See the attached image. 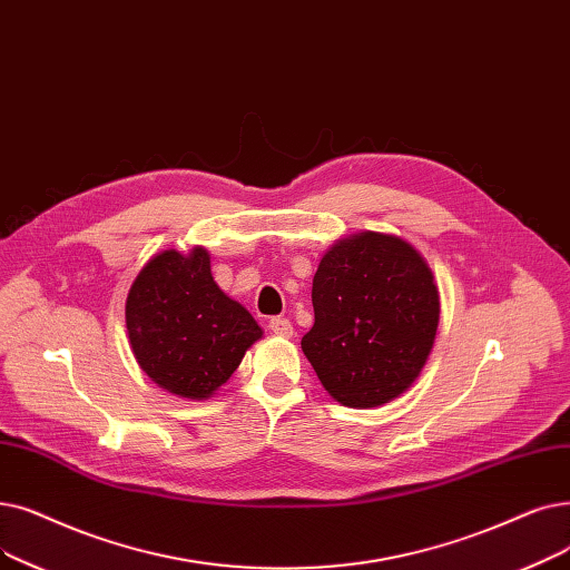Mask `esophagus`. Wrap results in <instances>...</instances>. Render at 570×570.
I'll return each instance as SVG.
<instances>
[{"label":"esophagus","instance_id":"esophagus-1","mask_svg":"<svg viewBox=\"0 0 570 570\" xmlns=\"http://www.w3.org/2000/svg\"><path fill=\"white\" fill-rule=\"evenodd\" d=\"M269 331L275 335H282V337H291L293 335V326L288 318H282V316H275L269 318Z\"/></svg>","mask_w":570,"mask_h":570}]
</instances>
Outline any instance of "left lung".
Here are the masks:
<instances>
[{"mask_svg": "<svg viewBox=\"0 0 570 570\" xmlns=\"http://www.w3.org/2000/svg\"><path fill=\"white\" fill-rule=\"evenodd\" d=\"M314 326L303 352L340 405L367 410L403 395L433 352L435 277L410 242L363 230L321 256L312 282Z\"/></svg>", "mask_w": 570, "mask_h": 570, "instance_id": "left-lung-1", "label": "left lung"}]
</instances>
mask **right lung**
<instances>
[{
  "label": "right lung",
  "instance_id": "1",
  "mask_svg": "<svg viewBox=\"0 0 570 570\" xmlns=\"http://www.w3.org/2000/svg\"><path fill=\"white\" fill-rule=\"evenodd\" d=\"M132 354L171 395L207 401L263 337L249 309L218 288L205 246L167 249L148 261L126 301Z\"/></svg>",
  "mask_w": 570,
  "mask_h": 570
}]
</instances>
